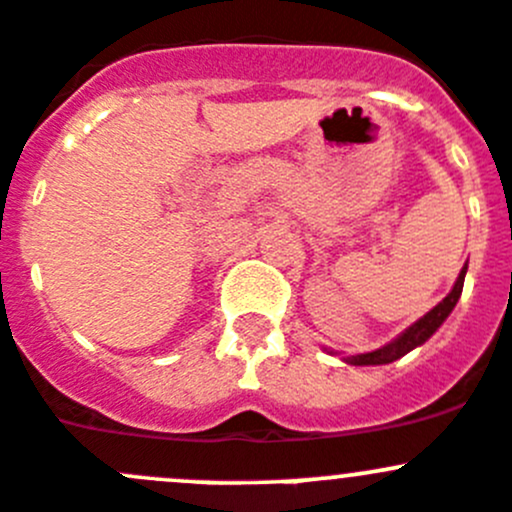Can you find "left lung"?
<instances>
[{"label": "left lung", "mask_w": 512, "mask_h": 512, "mask_svg": "<svg viewBox=\"0 0 512 512\" xmlns=\"http://www.w3.org/2000/svg\"><path fill=\"white\" fill-rule=\"evenodd\" d=\"M465 274H467V266H462L460 276H457V281H455V286H452L450 294H447L445 299H442L440 304L435 306V309L427 311L422 319H417L415 324L410 326V329H405V332L399 334L394 342L384 344V347L374 349V352L352 354V357H344V362L357 364V367H367V364H389V362H394V359L405 357L407 352H412V349L420 347V344H425L427 339H430L432 334L440 329L442 321L450 316V311L455 309L457 299H460V294H462V284H465Z\"/></svg>", "instance_id": "left-lung-1"}]
</instances>
